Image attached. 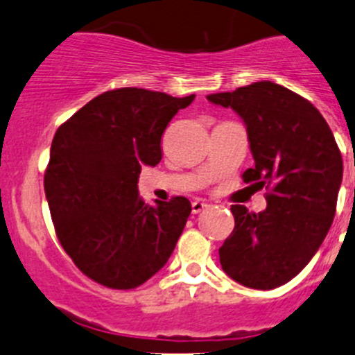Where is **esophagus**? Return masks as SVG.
<instances>
[{"label":"esophagus","instance_id":"esophagus-1","mask_svg":"<svg viewBox=\"0 0 355 355\" xmlns=\"http://www.w3.org/2000/svg\"><path fill=\"white\" fill-rule=\"evenodd\" d=\"M206 207H207V204L202 202V200H194V202H192V213L198 214L202 209H206Z\"/></svg>","mask_w":355,"mask_h":355}]
</instances>
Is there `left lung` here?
I'll return each instance as SVG.
<instances>
[{"label": "left lung", "mask_w": 355, "mask_h": 355, "mask_svg": "<svg viewBox=\"0 0 355 355\" xmlns=\"http://www.w3.org/2000/svg\"><path fill=\"white\" fill-rule=\"evenodd\" d=\"M206 98L244 120L254 166L242 178L268 191L261 213L232 206L235 228L220 247L221 268L244 287L277 288L304 270L330 230L342 155L323 114L284 85L254 82Z\"/></svg>", "instance_id": "8db88e82"}]
</instances>
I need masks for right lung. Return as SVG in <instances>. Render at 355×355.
Returning a JSON list of instances; mask_svg holds the SVG:
<instances>
[{
	"mask_svg": "<svg viewBox=\"0 0 355 355\" xmlns=\"http://www.w3.org/2000/svg\"><path fill=\"white\" fill-rule=\"evenodd\" d=\"M196 96L121 87L99 94L53 137L44 192L56 237L75 266L108 288L130 290L166 264L192 206L139 196L142 166L161 161V135Z\"/></svg>",
	"mask_w": 355,
	"mask_h": 355,
	"instance_id": "1",
	"label": "right lung"
}]
</instances>
